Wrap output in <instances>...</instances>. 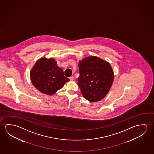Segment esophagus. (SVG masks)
I'll return each instance as SVG.
<instances>
[{
	"mask_svg": "<svg viewBox=\"0 0 154 154\" xmlns=\"http://www.w3.org/2000/svg\"><path fill=\"white\" fill-rule=\"evenodd\" d=\"M69 79L71 80V81H73L74 78L73 76H71V77H69Z\"/></svg>",
	"mask_w": 154,
	"mask_h": 154,
	"instance_id": "34e87169",
	"label": "esophagus"
}]
</instances>
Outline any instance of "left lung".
I'll return each instance as SVG.
<instances>
[{
    "label": "left lung",
    "mask_w": 154,
    "mask_h": 154,
    "mask_svg": "<svg viewBox=\"0 0 154 154\" xmlns=\"http://www.w3.org/2000/svg\"><path fill=\"white\" fill-rule=\"evenodd\" d=\"M78 85L83 97L91 102L102 100L114 80L110 63L96 56L88 57L79 62Z\"/></svg>",
    "instance_id": "1"
}]
</instances>
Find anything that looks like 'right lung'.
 <instances>
[{
  "label": "right lung",
  "instance_id": "add662e5",
  "mask_svg": "<svg viewBox=\"0 0 154 154\" xmlns=\"http://www.w3.org/2000/svg\"><path fill=\"white\" fill-rule=\"evenodd\" d=\"M32 83L38 91L52 95L70 80L63 75V70L52 58L42 57L35 63L30 72Z\"/></svg>",
  "mask_w": 154,
  "mask_h": 154
}]
</instances>
